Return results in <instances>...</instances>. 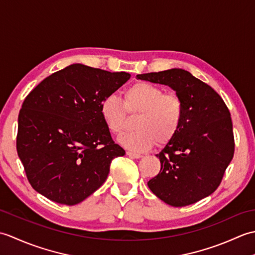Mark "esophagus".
Masks as SVG:
<instances>
[{
  "instance_id": "1",
  "label": "esophagus",
  "mask_w": 255,
  "mask_h": 255,
  "mask_svg": "<svg viewBox=\"0 0 255 255\" xmlns=\"http://www.w3.org/2000/svg\"><path fill=\"white\" fill-rule=\"evenodd\" d=\"M127 155L129 156V158H131V159H140V158H141V156H142L141 154L134 153V152H130V151H128Z\"/></svg>"
}]
</instances>
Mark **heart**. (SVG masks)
Instances as JSON below:
<instances>
[{
	"instance_id": "b5f03b06",
	"label": "heart",
	"mask_w": 255,
	"mask_h": 255,
	"mask_svg": "<svg viewBox=\"0 0 255 255\" xmlns=\"http://www.w3.org/2000/svg\"><path fill=\"white\" fill-rule=\"evenodd\" d=\"M100 114L108 130L121 134L127 126V114L138 116L136 130L118 138L124 148L143 152L158 142L165 144L176 136L184 117V104L175 94L147 82L134 83L123 92V102L108 96L101 102Z\"/></svg>"
}]
</instances>
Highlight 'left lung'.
<instances>
[{"label":"left lung","mask_w":255,"mask_h":255,"mask_svg":"<svg viewBox=\"0 0 255 255\" xmlns=\"http://www.w3.org/2000/svg\"><path fill=\"white\" fill-rule=\"evenodd\" d=\"M137 79L170 86L184 104L180 130L156 154L161 170L148 182L151 192L173 207L209 196L235 153L228 107L213 88L183 69L138 74Z\"/></svg>","instance_id":"1"}]
</instances>
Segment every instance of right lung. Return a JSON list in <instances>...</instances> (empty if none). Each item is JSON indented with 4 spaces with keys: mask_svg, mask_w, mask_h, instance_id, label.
<instances>
[{
    "mask_svg": "<svg viewBox=\"0 0 255 255\" xmlns=\"http://www.w3.org/2000/svg\"><path fill=\"white\" fill-rule=\"evenodd\" d=\"M129 79L126 72L74 63L27 95L18 115L16 149L36 192L72 206L103 185L112 160L125 150L113 141L100 105Z\"/></svg>",
    "mask_w": 255,
    "mask_h": 255,
    "instance_id": "add662e5",
    "label": "right lung"
}]
</instances>
